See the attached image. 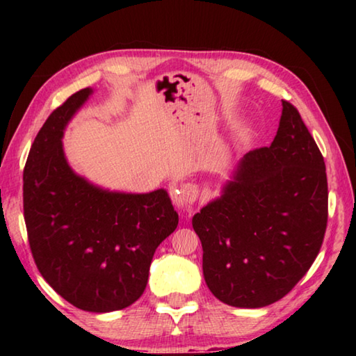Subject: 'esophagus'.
<instances>
[{"label":"esophagus","instance_id":"esophagus-1","mask_svg":"<svg viewBox=\"0 0 356 356\" xmlns=\"http://www.w3.org/2000/svg\"><path fill=\"white\" fill-rule=\"evenodd\" d=\"M171 196L172 202L179 210L188 212L193 204L196 202L197 196H200V188L195 184H182L174 182L171 185Z\"/></svg>","mask_w":356,"mask_h":356}]
</instances>
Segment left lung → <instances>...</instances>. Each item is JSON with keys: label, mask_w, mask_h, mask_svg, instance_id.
Wrapping results in <instances>:
<instances>
[{"label": "left lung", "mask_w": 356, "mask_h": 356, "mask_svg": "<svg viewBox=\"0 0 356 356\" xmlns=\"http://www.w3.org/2000/svg\"><path fill=\"white\" fill-rule=\"evenodd\" d=\"M327 220L323 156L297 108L282 100L273 143L246 154L221 196L193 216L210 292L236 308L281 300L316 261Z\"/></svg>", "instance_id": "1"}]
</instances>
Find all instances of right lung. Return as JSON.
I'll return each mask as SVG.
<instances>
[{"mask_svg":"<svg viewBox=\"0 0 356 356\" xmlns=\"http://www.w3.org/2000/svg\"><path fill=\"white\" fill-rule=\"evenodd\" d=\"M92 94L81 89L56 108L29 150L23 210L40 275L75 308L124 309L141 297L154 252L176 231L168 191H110L72 170L64 130Z\"/></svg>","mask_w":356,"mask_h":356,"instance_id":"right-lung-1","label":"right lung"}]
</instances>
